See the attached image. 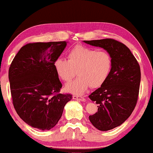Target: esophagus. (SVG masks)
I'll list each match as a JSON object with an SVG mask.
<instances>
[{"instance_id":"esophagus-1","label":"esophagus","mask_w":153,"mask_h":153,"mask_svg":"<svg viewBox=\"0 0 153 153\" xmlns=\"http://www.w3.org/2000/svg\"><path fill=\"white\" fill-rule=\"evenodd\" d=\"M73 100H78V101H82V102H84L85 100L84 97H80V96H76V95L73 96Z\"/></svg>"}]
</instances>
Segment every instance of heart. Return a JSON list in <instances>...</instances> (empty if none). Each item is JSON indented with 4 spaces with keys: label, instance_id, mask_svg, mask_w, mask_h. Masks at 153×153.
Listing matches in <instances>:
<instances>
[{
    "label": "heart",
    "instance_id": "b5f03b06",
    "mask_svg": "<svg viewBox=\"0 0 153 153\" xmlns=\"http://www.w3.org/2000/svg\"><path fill=\"white\" fill-rule=\"evenodd\" d=\"M112 61L108 52L83 45H76L68 53V59L59 57L53 68L59 78L70 81L77 70L78 78L65 85V90L75 95L83 94L89 87L98 88L106 81L111 71Z\"/></svg>",
    "mask_w": 153,
    "mask_h": 153
}]
</instances>
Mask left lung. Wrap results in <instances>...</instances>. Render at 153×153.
I'll return each instance as SVG.
<instances>
[{
    "label": "left lung",
    "instance_id": "8db88e82",
    "mask_svg": "<svg viewBox=\"0 0 153 153\" xmlns=\"http://www.w3.org/2000/svg\"><path fill=\"white\" fill-rule=\"evenodd\" d=\"M83 42L102 48L111 56L112 65L107 80L89 95L98 105V111L88 117L98 130H111L126 121L137 105L140 68L129 48L120 42L110 38Z\"/></svg>",
    "mask_w": 153,
    "mask_h": 153
}]
</instances>
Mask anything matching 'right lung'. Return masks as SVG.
<instances>
[{
  "instance_id": "right-lung-1",
  "label": "right lung",
  "mask_w": 153,
  "mask_h": 153,
  "mask_svg": "<svg viewBox=\"0 0 153 153\" xmlns=\"http://www.w3.org/2000/svg\"><path fill=\"white\" fill-rule=\"evenodd\" d=\"M66 41L28 43L22 46L10 65L13 105L20 118L33 128L46 131L54 127L71 94H58L61 82L53 68Z\"/></svg>"
}]
</instances>
